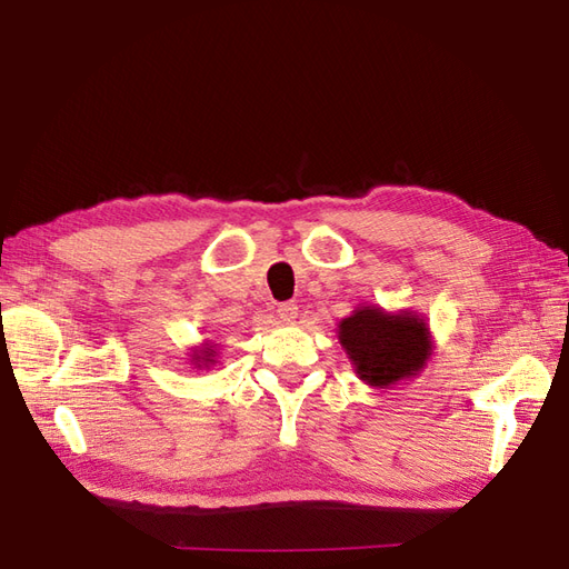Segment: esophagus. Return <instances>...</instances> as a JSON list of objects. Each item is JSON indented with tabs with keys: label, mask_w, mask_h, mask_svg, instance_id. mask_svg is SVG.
<instances>
[{
	"label": "esophagus",
	"mask_w": 569,
	"mask_h": 569,
	"mask_svg": "<svg viewBox=\"0 0 569 569\" xmlns=\"http://www.w3.org/2000/svg\"><path fill=\"white\" fill-rule=\"evenodd\" d=\"M276 312H278V320L286 322V325H291L298 318V306L296 303H281Z\"/></svg>",
	"instance_id": "esophagus-1"
}]
</instances>
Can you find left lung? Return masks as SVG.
Returning a JSON list of instances; mask_svg holds the SVG:
<instances>
[{"label": "left lung", "mask_w": 569, "mask_h": 569, "mask_svg": "<svg viewBox=\"0 0 569 569\" xmlns=\"http://www.w3.org/2000/svg\"><path fill=\"white\" fill-rule=\"evenodd\" d=\"M337 337L357 377L379 389L416 377L432 355L428 322L413 310L386 312L361 306L340 322Z\"/></svg>", "instance_id": "left-lung-1"}]
</instances>
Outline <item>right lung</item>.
I'll list each match as a JSON object with an SVG mask.
<instances>
[{
    "label": "right lung",
    "mask_w": 569,
    "mask_h": 569,
    "mask_svg": "<svg viewBox=\"0 0 569 569\" xmlns=\"http://www.w3.org/2000/svg\"><path fill=\"white\" fill-rule=\"evenodd\" d=\"M192 361H196V367H208V365H214V349H212V347H202L200 352L192 355Z\"/></svg>",
    "instance_id": "1"
}]
</instances>
